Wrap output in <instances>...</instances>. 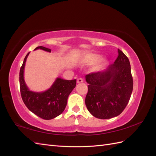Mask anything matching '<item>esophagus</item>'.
I'll return each mask as SVG.
<instances>
[{
  "label": "esophagus",
  "mask_w": 156,
  "mask_h": 156,
  "mask_svg": "<svg viewBox=\"0 0 156 156\" xmlns=\"http://www.w3.org/2000/svg\"><path fill=\"white\" fill-rule=\"evenodd\" d=\"M83 82V79L82 77H79L77 79V83H81Z\"/></svg>",
  "instance_id": "esophagus-1"
}]
</instances>
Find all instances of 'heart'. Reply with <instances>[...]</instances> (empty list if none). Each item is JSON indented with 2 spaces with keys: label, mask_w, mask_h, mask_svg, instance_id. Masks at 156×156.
<instances>
[{
  "label": "heart",
  "mask_w": 156,
  "mask_h": 156,
  "mask_svg": "<svg viewBox=\"0 0 156 156\" xmlns=\"http://www.w3.org/2000/svg\"><path fill=\"white\" fill-rule=\"evenodd\" d=\"M80 62L84 65H89L94 62L92 69L94 72L100 70L108 64V60L103 56H100L96 53L87 52L82 55L80 58Z\"/></svg>",
  "instance_id": "1"
}]
</instances>
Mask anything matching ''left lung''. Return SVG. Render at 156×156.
<instances>
[{"instance_id": "8db88e82", "label": "left lung", "mask_w": 156, "mask_h": 156, "mask_svg": "<svg viewBox=\"0 0 156 156\" xmlns=\"http://www.w3.org/2000/svg\"><path fill=\"white\" fill-rule=\"evenodd\" d=\"M118 53L114 64L105 70L85 76L88 83L85 104L88 111L98 119L119 116L131 98L133 81L129 60L120 49Z\"/></svg>"}]
</instances>
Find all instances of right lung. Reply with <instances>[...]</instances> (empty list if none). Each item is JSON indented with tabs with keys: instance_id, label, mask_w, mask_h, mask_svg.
<instances>
[{
	"instance_id": "1",
	"label": "right lung",
	"mask_w": 156,
	"mask_h": 156,
	"mask_svg": "<svg viewBox=\"0 0 156 156\" xmlns=\"http://www.w3.org/2000/svg\"><path fill=\"white\" fill-rule=\"evenodd\" d=\"M43 49L51 52L50 49L39 46L34 49ZM28 53L23 61L20 72V92L25 105L34 114L44 120H51L58 116L65 109L68 98L76 86V79L64 80L57 78L51 87L44 92L29 90L26 85L23 73Z\"/></svg>"
}]
</instances>
